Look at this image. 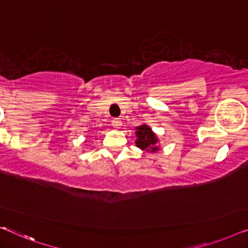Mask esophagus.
<instances>
[{"label": "esophagus", "mask_w": 248, "mask_h": 248, "mask_svg": "<svg viewBox=\"0 0 248 248\" xmlns=\"http://www.w3.org/2000/svg\"><path fill=\"white\" fill-rule=\"evenodd\" d=\"M111 124H112V127L113 128H116V129H118V128H120L121 127V120L120 119H112V121H111Z\"/></svg>", "instance_id": "34e87169"}]
</instances>
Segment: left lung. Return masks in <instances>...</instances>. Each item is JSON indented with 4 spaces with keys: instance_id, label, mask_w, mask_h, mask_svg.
I'll use <instances>...</instances> for the list:
<instances>
[{
    "instance_id": "1",
    "label": "left lung",
    "mask_w": 248,
    "mask_h": 248,
    "mask_svg": "<svg viewBox=\"0 0 248 248\" xmlns=\"http://www.w3.org/2000/svg\"><path fill=\"white\" fill-rule=\"evenodd\" d=\"M136 146L142 151L156 152L158 151L157 145L158 139L147 124H141L136 127Z\"/></svg>"
}]
</instances>
